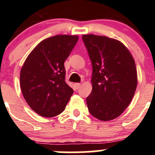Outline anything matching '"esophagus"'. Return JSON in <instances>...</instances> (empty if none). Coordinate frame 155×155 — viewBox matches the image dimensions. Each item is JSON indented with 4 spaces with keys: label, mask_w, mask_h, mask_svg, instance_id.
Returning <instances> with one entry per match:
<instances>
[{
    "label": "esophagus",
    "mask_w": 155,
    "mask_h": 155,
    "mask_svg": "<svg viewBox=\"0 0 155 155\" xmlns=\"http://www.w3.org/2000/svg\"><path fill=\"white\" fill-rule=\"evenodd\" d=\"M81 84L80 83H76V84H75V87H76L77 89H79L81 87Z\"/></svg>",
    "instance_id": "esophagus-1"
}]
</instances>
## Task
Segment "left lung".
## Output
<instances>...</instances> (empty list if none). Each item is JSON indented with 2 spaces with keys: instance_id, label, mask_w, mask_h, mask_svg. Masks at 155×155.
<instances>
[{
  "instance_id": "left-lung-1",
  "label": "left lung",
  "mask_w": 155,
  "mask_h": 155,
  "mask_svg": "<svg viewBox=\"0 0 155 155\" xmlns=\"http://www.w3.org/2000/svg\"><path fill=\"white\" fill-rule=\"evenodd\" d=\"M92 65V91L87 96L88 111L94 117L109 121L130 105L137 84L135 62L120 41L102 35H82Z\"/></svg>"
}]
</instances>
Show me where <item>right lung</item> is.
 I'll return each mask as SVG.
<instances>
[{"mask_svg": "<svg viewBox=\"0 0 155 155\" xmlns=\"http://www.w3.org/2000/svg\"><path fill=\"white\" fill-rule=\"evenodd\" d=\"M77 35H59L44 39L25 61L20 85L32 110L43 117H53L65 109L74 90L65 81L64 62L77 42Z\"/></svg>", "mask_w": 155, "mask_h": 155, "instance_id": "obj_1", "label": "right lung"}]
</instances>
